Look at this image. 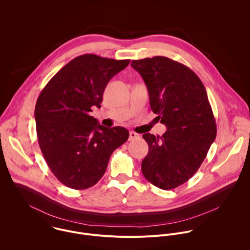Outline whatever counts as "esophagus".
<instances>
[{
	"instance_id": "1",
	"label": "esophagus",
	"mask_w": 250,
	"mask_h": 250,
	"mask_svg": "<svg viewBox=\"0 0 250 250\" xmlns=\"http://www.w3.org/2000/svg\"><path fill=\"white\" fill-rule=\"evenodd\" d=\"M140 138V135L135 133V132H130V135H129V141L130 142H133V141H136Z\"/></svg>"
}]
</instances>
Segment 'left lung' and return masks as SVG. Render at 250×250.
Here are the masks:
<instances>
[{
  "instance_id": "8db88e82",
  "label": "left lung",
  "mask_w": 250,
  "mask_h": 250,
  "mask_svg": "<svg viewBox=\"0 0 250 250\" xmlns=\"http://www.w3.org/2000/svg\"><path fill=\"white\" fill-rule=\"evenodd\" d=\"M148 88L150 107L167 132L143 138L149 147L144 177L162 189L175 188L198 170L216 136L204 84L188 66L167 57L132 61Z\"/></svg>"
}]
</instances>
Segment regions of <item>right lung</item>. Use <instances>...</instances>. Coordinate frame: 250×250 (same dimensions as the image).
<instances>
[{
	"label": "right lung",
	"instance_id": "1",
	"mask_svg": "<svg viewBox=\"0 0 250 250\" xmlns=\"http://www.w3.org/2000/svg\"><path fill=\"white\" fill-rule=\"evenodd\" d=\"M130 63L93 54L73 59L40 92L35 109L38 144L58 180L74 189L94 186L112 152L126 143L127 129L107 128L89 115L101 107L109 80Z\"/></svg>",
	"mask_w": 250,
	"mask_h": 250
}]
</instances>
